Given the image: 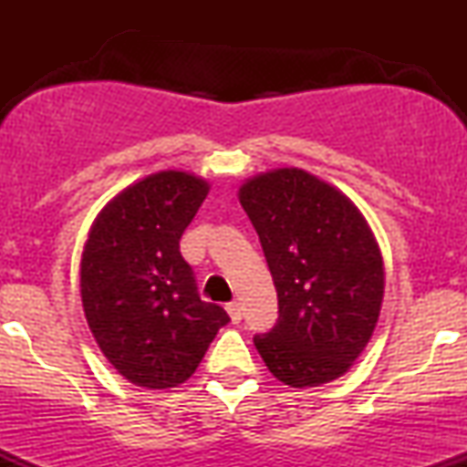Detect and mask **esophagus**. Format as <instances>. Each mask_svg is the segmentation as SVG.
<instances>
[{
  "instance_id": "1",
  "label": "esophagus",
  "mask_w": 467,
  "mask_h": 467,
  "mask_svg": "<svg viewBox=\"0 0 467 467\" xmlns=\"http://www.w3.org/2000/svg\"><path fill=\"white\" fill-rule=\"evenodd\" d=\"M226 312L230 314V318H233V323H239V320L244 318V314H241V305L237 301L228 303L226 305Z\"/></svg>"
}]
</instances>
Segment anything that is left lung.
I'll use <instances>...</instances> for the list:
<instances>
[{
  "label": "left lung",
  "mask_w": 467,
  "mask_h": 467,
  "mask_svg": "<svg viewBox=\"0 0 467 467\" xmlns=\"http://www.w3.org/2000/svg\"><path fill=\"white\" fill-rule=\"evenodd\" d=\"M239 202L275 278L278 320L254 336L276 379L318 387L349 371L378 323L384 264L349 197L301 169L256 175Z\"/></svg>",
  "instance_id": "8db88e82"
}]
</instances>
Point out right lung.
Returning <instances> with one entry per match:
<instances>
[{"mask_svg":"<svg viewBox=\"0 0 467 467\" xmlns=\"http://www.w3.org/2000/svg\"><path fill=\"white\" fill-rule=\"evenodd\" d=\"M208 184L162 171L114 197L100 213L80 259V298L100 351L138 387L171 389L200 367L223 307L200 298L180 239Z\"/></svg>","mask_w":467,"mask_h":467,"instance_id":"obj_1","label":"right lung"}]
</instances>
